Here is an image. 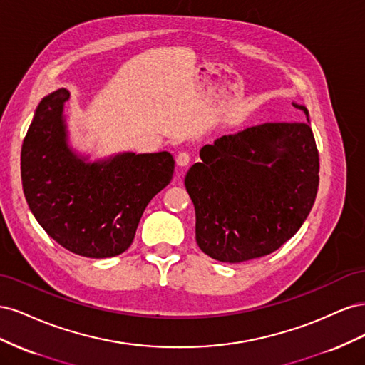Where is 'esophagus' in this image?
<instances>
[{
    "label": "esophagus",
    "mask_w": 365,
    "mask_h": 365,
    "mask_svg": "<svg viewBox=\"0 0 365 365\" xmlns=\"http://www.w3.org/2000/svg\"><path fill=\"white\" fill-rule=\"evenodd\" d=\"M190 153L189 152H180L178 157H176V164L180 165V168H187V165L190 164Z\"/></svg>",
    "instance_id": "34e87169"
}]
</instances>
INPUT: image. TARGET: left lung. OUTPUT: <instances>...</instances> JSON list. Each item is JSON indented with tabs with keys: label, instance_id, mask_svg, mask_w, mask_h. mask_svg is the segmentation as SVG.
<instances>
[{
	"label": "left lung",
	"instance_id": "obj_1",
	"mask_svg": "<svg viewBox=\"0 0 365 365\" xmlns=\"http://www.w3.org/2000/svg\"><path fill=\"white\" fill-rule=\"evenodd\" d=\"M300 123H263L205 145L185 175L196 242L225 263L263 257L306 220L318 190V150L306 106Z\"/></svg>",
	"mask_w": 365,
	"mask_h": 365
}]
</instances>
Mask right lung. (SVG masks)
Returning a JSON list of instances; mask_svg holds the SVG:
<instances>
[{"mask_svg":"<svg viewBox=\"0 0 365 365\" xmlns=\"http://www.w3.org/2000/svg\"><path fill=\"white\" fill-rule=\"evenodd\" d=\"M70 91L43 97L21 149L29 208L47 235L74 254L118 256L134 240L143 212L172 180L169 152H123L90 163L68 145L63 105Z\"/></svg>","mask_w":365,"mask_h":365,"instance_id":"obj_1","label":"right lung"}]
</instances>
